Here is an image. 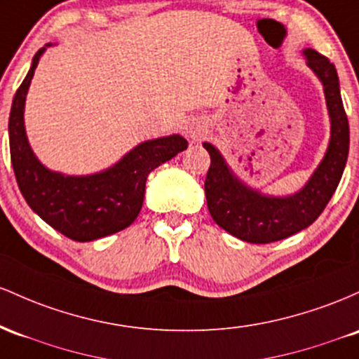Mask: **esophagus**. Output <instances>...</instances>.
Instances as JSON below:
<instances>
[{
    "mask_svg": "<svg viewBox=\"0 0 359 359\" xmlns=\"http://www.w3.org/2000/svg\"><path fill=\"white\" fill-rule=\"evenodd\" d=\"M184 130H187V134L193 137V139H198V137L201 135V132H203V127H201L200 123L193 122V123H188Z\"/></svg>",
    "mask_w": 359,
    "mask_h": 359,
    "instance_id": "esophagus-1",
    "label": "esophagus"
}]
</instances>
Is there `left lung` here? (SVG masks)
Masks as SVG:
<instances>
[{
  "label": "left lung",
  "mask_w": 359,
  "mask_h": 359,
  "mask_svg": "<svg viewBox=\"0 0 359 359\" xmlns=\"http://www.w3.org/2000/svg\"><path fill=\"white\" fill-rule=\"evenodd\" d=\"M307 66L324 86L331 118V140L324 159L295 195L269 196L245 184L227 166L219 149L203 142L210 154L205 178L208 212L224 231L251 244H268L304 231L324 212L339 184L349 152V123L334 64L317 50H304Z\"/></svg>",
  "instance_id": "left-lung-1"
}]
</instances>
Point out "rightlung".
<instances>
[{"label":"right lung","instance_id":"obj_1","mask_svg":"<svg viewBox=\"0 0 359 359\" xmlns=\"http://www.w3.org/2000/svg\"><path fill=\"white\" fill-rule=\"evenodd\" d=\"M46 47L34 55L11 104L8 122L11 164L28 207L57 232L88 243L123 231L134 222L142 208L149 172L184 151L188 142L178 134L146 140L96 175L66 176L47 169L35 158L23 122L28 86Z\"/></svg>","mask_w":359,"mask_h":359}]
</instances>
